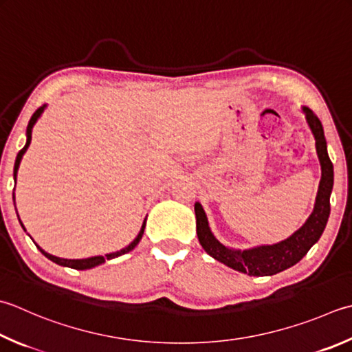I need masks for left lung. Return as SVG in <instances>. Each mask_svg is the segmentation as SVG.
Listing matches in <instances>:
<instances>
[{
    "label": "left lung",
    "mask_w": 352,
    "mask_h": 352,
    "mask_svg": "<svg viewBox=\"0 0 352 352\" xmlns=\"http://www.w3.org/2000/svg\"><path fill=\"white\" fill-rule=\"evenodd\" d=\"M304 113L316 139V151H318L322 166V178L318 197H316L314 210L298 232H294L290 238L278 244L254 247V249L244 252L233 250L223 245L212 235L201 204L195 203L197 235L199 244L212 258L233 268V270L247 273L250 276H272V274L284 272L292 265L298 264L305 256L313 244L318 243L323 229H325L329 217V195H331L334 183L333 163L327 153V140L325 135H323V128L319 117L307 107L304 108Z\"/></svg>",
    "instance_id": "obj_1"
}]
</instances>
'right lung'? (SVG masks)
I'll return each mask as SVG.
<instances>
[{"mask_svg": "<svg viewBox=\"0 0 352 352\" xmlns=\"http://www.w3.org/2000/svg\"><path fill=\"white\" fill-rule=\"evenodd\" d=\"M45 107H39L36 111L33 113L32 119L29 122V125H27V143L25 146L19 151L18 155H16V160H15V168H13V177H15V182H16V172H18V168H19V163H21V158H23L24 153L27 151V148H29V144L32 142V129H33V125L36 123V120L39 119V116L43 114ZM13 199H15V194H13ZM21 226H23V223H21ZM24 227V226H23ZM143 232H144V223L142 226V229L139 232V235H137V238L131 243L128 247H125V249H122L119 252H114V253H109V254H105V256H93V258H87V259H64V258H58V256H53V254L44 252L41 247H38V249L41 250V253L44 254V256H47L50 261H53V263H56L59 265H64V267H70V268H74V270H87V268H93L96 265H99L102 263H105L107 259H113V258H117L120 256V254H125L128 252H131L134 249V247L140 243V239L143 236Z\"/></svg>", "mask_w": 352, "mask_h": 352, "instance_id": "right-lung-1", "label": "right lung"}]
</instances>
